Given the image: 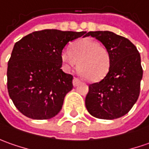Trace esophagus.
<instances>
[{
  "label": "esophagus",
  "mask_w": 149,
  "mask_h": 149,
  "mask_svg": "<svg viewBox=\"0 0 149 149\" xmlns=\"http://www.w3.org/2000/svg\"><path fill=\"white\" fill-rule=\"evenodd\" d=\"M80 81H81V80L78 77H74V79H73V85H74V86H77L80 83Z\"/></svg>",
  "instance_id": "obj_1"
}]
</instances>
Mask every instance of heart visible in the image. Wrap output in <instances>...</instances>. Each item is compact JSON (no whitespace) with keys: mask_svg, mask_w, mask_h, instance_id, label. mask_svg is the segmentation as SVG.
Returning a JSON list of instances; mask_svg holds the SVG:
<instances>
[{"mask_svg":"<svg viewBox=\"0 0 149 149\" xmlns=\"http://www.w3.org/2000/svg\"><path fill=\"white\" fill-rule=\"evenodd\" d=\"M61 58L67 70H73L78 65L82 74L89 80H100L109 72L111 56L109 49L97 41L84 38L73 44L72 49L65 48Z\"/></svg>","mask_w":149,"mask_h":149,"instance_id":"1","label":"heart"}]
</instances>
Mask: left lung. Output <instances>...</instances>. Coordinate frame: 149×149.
<instances>
[{
	"mask_svg": "<svg viewBox=\"0 0 149 149\" xmlns=\"http://www.w3.org/2000/svg\"><path fill=\"white\" fill-rule=\"evenodd\" d=\"M89 36L109 49L111 65L104 78L90 84L86 107L96 118H119L132 109L139 95L143 77L140 54L131 41L112 32H89Z\"/></svg>",
	"mask_w": 149,
	"mask_h": 149,
	"instance_id": "1",
	"label": "left lung"
}]
</instances>
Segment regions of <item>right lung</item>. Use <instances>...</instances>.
<instances>
[{
    "label": "right lung",
    "instance_id": "right-lung-1",
    "mask_svg": "<svg viewBox=\"0 0 149 149\" xmlns=\"http://www.w3.org/2000/svg\"><path fill=\"white\" fill-rule=\"evenodd\" d=\"M86 32L45 29L15 43L7 68V88L15 106L24 116L45 120L61 110L73 87L71 74L61 69V54L72 40Z\"/></svg>",
    "mask_w": 149,
    "mask_h": 149
}]
</instances>
